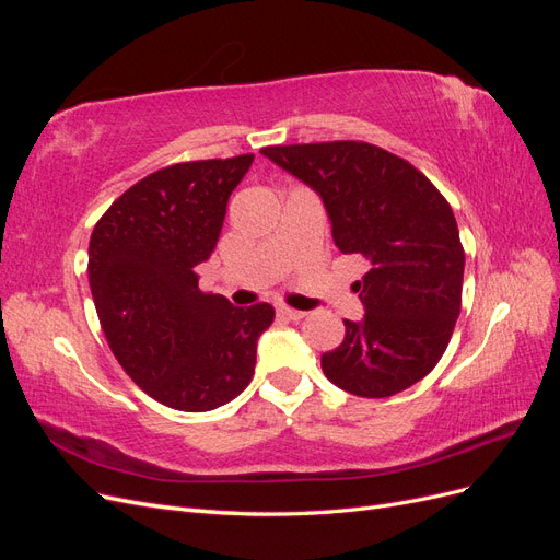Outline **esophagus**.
Masks as SVG:
<instances>
[{"label":"esophagus","instance_id":"1","mask_svg":"<svg viewBox=\"0 0 560 560\" xmlns=\"http://www.w3.org/2000/svg\"><path fill=\"white\" fill-rule=\"evenodd\" d=\"M278 315H282V317H287V319H301V317H306V313L296 311V308H290V306H278Z\"/></svg>","mask_w":560,"mask_h":560}]
</instances>
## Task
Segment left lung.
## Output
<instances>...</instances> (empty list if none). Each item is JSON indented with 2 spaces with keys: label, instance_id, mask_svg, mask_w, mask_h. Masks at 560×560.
<instances>
[{
  "label": "left lung",
  "instance_id": "8db88e82",
  "mask_svg": "<svg viewBox=\"0 0 560 560\" xmlns=\"http://www.w3.org/2000/svg\"><path fill=\"white\" fill-rule=\"evenodd\" d=\"M261 154L319 194L336 247L371 266L352 284L364 319H343V343L322 354L325 376L369 399L425 378L463 303L465 249L448 200L409 161L369 142L264 147Z\"/></svg>",
  "mask_w": 560,
  "mask_h": 560
}]
</instances>
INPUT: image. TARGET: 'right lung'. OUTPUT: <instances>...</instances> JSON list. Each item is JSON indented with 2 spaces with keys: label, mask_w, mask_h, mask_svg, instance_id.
Masks as SVG:
<instances>
[{
  "label": "right lung",
  "mask_w": 560,
  "mask_h": 560,
  "mask_svg": "<svg viewBox=\"0 0 560 560\" xmlns=\"http://www.w3.org/2000/svg\"><path fill=\"white\" fill-rule=\"evenodd\" d=\"M254 154L167 165L132 184L100 217L89 282L100 325L126 374L177 411H212L249 385L270 303L235 308L198 287L226 202Z\"/></svg>",
  "instance_id": "right-lung-1"
}]
</instances>
